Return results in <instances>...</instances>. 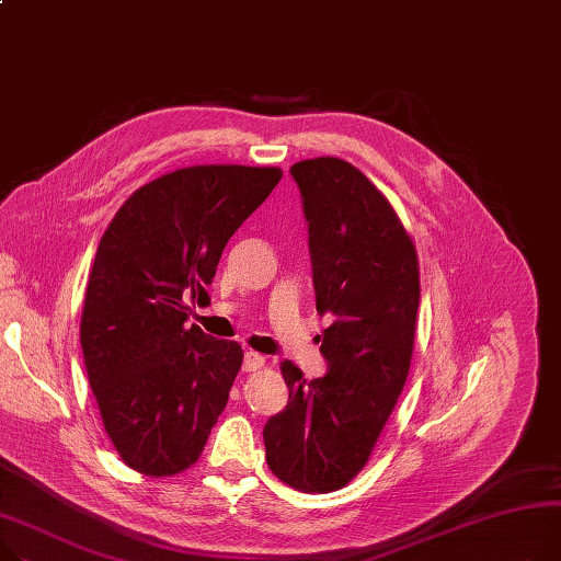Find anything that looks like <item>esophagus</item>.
Segmentation results:
<instances>
[{"label": "esophagus", "instance_id": "esophagus-1", "mask_svg": "<svg viewBox=\"0 0 561 561\" xmlns=\"http://www.w3.org/2000/svg\"><path fill=\"white\" fill-rule=\"evenodd\" d=\"M266 365V356H261L256 352H245L243 354V371H256Z\"/></svg>", "mask_w": 561, "mask_h": 561}]
</instances>
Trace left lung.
<instances>
[{"instance_id": "8db88e82", "label": "left lung", "mask_w": 561, "mask_h": 561, "mask_svg": "<svg viewBox=\"0 0 561 561\" xmlns=\"http://www.w3.org/2000/svg\"><path fill=\"white\" fill-rule=\"evenodd\" d=\"M309 228L324 377L282 363L288 403L264 426L271 471L300 492L341 490L365 467L408 379L420 309L415 245L356 167H290Z\"/></svg>"}]
</instances>
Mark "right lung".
Returning <instances> with one entry per match:
<instances>
[{"instance_id":"add662e5","label":"right lung","mask_w":561,"mask_h":561,"mask_svg":"<svg viewBox=\"0 0 561 561\" xmlns=\"http://www.w3.org/2000/svg\"><path fill=\"white\" fill-rule=\"evenodd\" d=\"M282 180L275 167L211 164L137 190L107 226L90 273L81 347L105 433L146 476L192 467L243 360L234 341L186 329L218 259Z\"/></svg>"}]
</instances>
